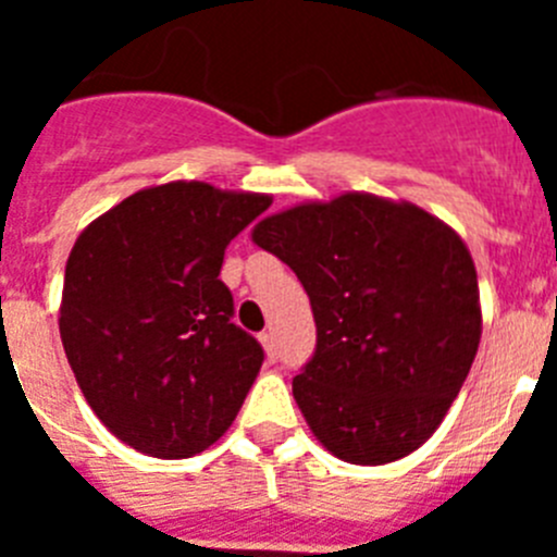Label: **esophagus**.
<instances>
[{
    "label": "esophagus",
    "mask_w": 557,
    "mask_h": 557,
    "mask_svg": "<svg viewBox=\"0 0 557 557\" xmlns=\"http://www.w3.org/2000/svg\"><path fill=\"white\" fill-rule=\"evenodd\" d=\"M259 343H262L264 354H268V359H270V362H273V359L278 357V351H275V339H273V334H270V332H262V334H259Z\"/></svg>",
    "instance_id": "34e87169"
}]
</instances>
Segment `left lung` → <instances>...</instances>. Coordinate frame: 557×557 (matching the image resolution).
I'll list each match as a JSON object with an SVG mask.
<instances>
[{"label":"left lung","instance_id":"obj_1","mask_svg":"<svg viewBox=\"0 0 557 557\" xmlns=\"http://www.w3.org/2000/svg\"><path fill=\"white\" fill-rule=\"evenodd\" d=\"M250 239L293 268L312 304L318 348L293 396L323 449L385 466L424 446L482 337L460 234L410 200L346 191L275 211Z\"/></svg>","mask_w":557,"mask_h":557}]
</instances>
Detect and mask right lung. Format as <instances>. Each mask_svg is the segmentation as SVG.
Listing matches in <instances>:
<instances>
[{
  "instance_id": "right-lung-1",
  "label": "right lung",
  "mask_w": 557,
  "mask_h": 557,
  "mask_svg": "<svg viewBox=\"0 0 557 557\" xmlns=\"http://www.w3.org/2000/svg\"><path fill=\"white\" fill-rule=\"evenodd\" d=\"M270 195L203 181L133 191L69 253L58 329L77 385L111 435L181 460L234 424L264 351L231 323L225 245Z\"/></svg>"
}]
</instances>
